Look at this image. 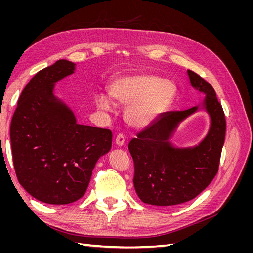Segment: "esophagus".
<instances>
[{
    "instance_id": "esophagus-1",
    "label": "esophagus",
    "mask_w": 253,
    "mask_h": 253,
    "mask_svg": "<svg viewBox=\"0 0 253 253\" xmlns=\"http://www.w3.org/2000/svg\"><path fill=\"white\" fill-rule=\"evenodd\" d=\"M125 140H126L125 136L122 135V134H118L116 136V138H115V143H116L118 147H122V145L125 144Z\"/></svg>"
}]
</instances>
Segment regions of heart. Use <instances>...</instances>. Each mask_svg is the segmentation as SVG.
I'll return each mask as SVG.
<instances>
[{
  "mask_svg": "<svg viewBox=\"0 0 253 253\" xmlns=\"http://www.w3.org/2000/svg\"><path fill=\"white\" fill-rule=\"evenodd\" d=\"M177 94L176 84L152 74L121 76L109 85V96L119 106H124L125 120L134 128H144L162 116L170 108ZM97 104L109 111L111 101L105 95H99Z\"/></svg>",
  "mask_w": 253,
  "mask_h": 253,
  "instance_id": "b5f03b06",
  "label": "heart"
}]
</instances>
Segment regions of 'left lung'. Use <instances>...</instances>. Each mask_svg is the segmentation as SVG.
<instances>
[{"label": "left lung", "instance_id": "obj_1", "mask_svg": "<svg viewBox=\"0 0 253 253\" xmlns=\"http://www.w3.org/2000/svg\"><path fill=\"white\" fill-rule=\"evenodd\" d=\"M187 73L192 87L205 94L203 102L186 111L164 113L128 143L135 167L134 187L145 204L174 206L193 200L218 171L226 134L225 114L211 84L192 71ZM200 109L211 117L205 138L193 147H175L170 138L175 128Z\"/></svg>", "mask_w": 253, "mask_h": 253}]
</instances>
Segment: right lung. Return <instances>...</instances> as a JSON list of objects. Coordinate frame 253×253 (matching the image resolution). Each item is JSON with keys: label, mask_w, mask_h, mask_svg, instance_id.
<instances>
[{"label": "right lung", "mask_w": 253, "mask_h": 253, "mask_svg": "<svg viewBox=\"0 0 253 253\" xmlns=\"http://www.w3.org/2000/svg\"><path fill=\"white\" fill-rule=\"evenodd\" d=\"M67 60L43 68L19 98L10 125L14 170L38 201L66 205L88 187L98 159L112 148L110 129L79 125L72 109L55 94L58 81L75 73Z\"/></svg>", "instance_id": "obj_1"}]
</instances>
